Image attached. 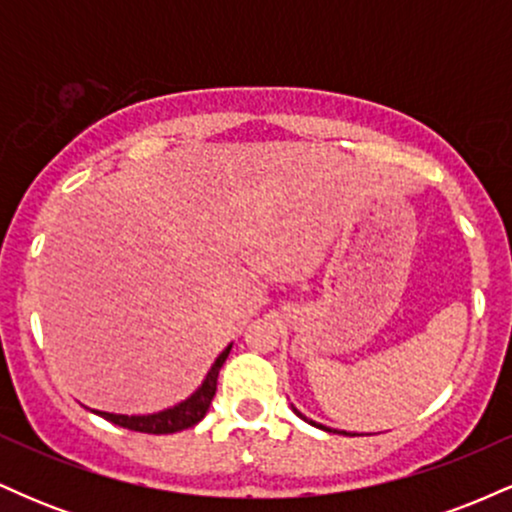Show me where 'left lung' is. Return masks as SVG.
I'll use <instances>...</instances> for the list:
<instances>
[{"mask_svg":"<svg viewBox=\"0 0 512 512\" xmlns=\"http://www.w3.org/2000/svg\"><path fill=\"white\" fill-rule=\"evenodd\" d=\"M293 411H296L298 416H301V419H305V416L301 414V411H298L296 407H293ZM308 421V424H313V426H317V428H322V431H330V433H344V436H356V433H346V431H334V428H327V426H322V424H315V421H310V419H305Z\"/></svg>","mask_w":512,"mask_h":512,"instance_id":"1","label":"left lung"}]
</instances>
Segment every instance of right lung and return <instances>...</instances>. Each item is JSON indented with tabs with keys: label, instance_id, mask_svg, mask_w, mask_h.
Listing matches in <instances>:
<instances>
[{
	"label": "right lung",
	"instance_id": "obj_1",
	"mask_svg": "<svg viewBox=\"0 0 512 512\" xmlns=\"http://www.w3.org/2000/svg\"><path fill=\"white\" fill-rule=\"evenodd\" d=\"M231 346L228 344L226 349L221 351L219 358L214 361V366L209 368L207 378L204 383L197 387V392H192L185 402L175 404V407L156 411V414H144V416H127V414H110V411H96L93 414L103 416L105 421L110 424H117L122 428H129V431H139V433H154V436H161V433H178L185 431V428H192L199 421L204 419V414L209 411L211 399L216 395V380H219V370L226 361L228 354H231Z\"/></svg>",
	"mask_w": 512,
	"mask_h": 512
}]
</instances>
